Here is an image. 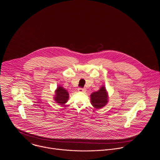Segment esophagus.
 I'll use <instances>...</instances> for the list:
<instances>
[{
  "instance_id": "obj_1",
  "label": "esophagus",
  "mask_w": 160,
  "mask_h": 160,
  "mask_svg": "<svg viewBox=\"0 0 160 160\" xmlns=\"http://www.w3.org/2000/svg\"><path fill=\"white\" fill-rule=\"evenodd\" d=\"M78 91L79 92H86V89L79 88H78Z\"/></svg>"
}]
</instances>
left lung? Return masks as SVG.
I'll use <instances>...</instances> for the list:
<instances>
[{
    "label": "left lung",
    "instance_id": "left-lung-1",
    "mask_svg": "<svg viewBox=\"0 0 160 160\" xmlns=\"http://www.w3.org/2000/svg\"><path fill=\"white\" fill-rule=\"evenodd\" d=\"M91 103L96 109H99L106 106L108 102V95L106 87L102 85L96 92H93L90 95Z\"/></svg>",
    "mask_w": 160,
    "mask_h": 160
}]
</instances>
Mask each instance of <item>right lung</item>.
I'll return each mask as SVG.
<instances>
[{"label":"right lung","instance_id":"obj_1","mask_svg":"<svg viewBox=\"0 0 160 160\" xmlns=\"http://www.w3.org/2000/svg\"><path fill=\"white\" fill-rule=\"evenodd\" d=\"M69 92L66 89L61 86H58L55 90V94L54 96V100L59 105H64L69 99Z\"/></svg>","mask_w":160,"mask_h":160}]
</instances>
